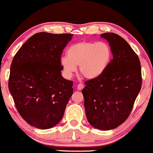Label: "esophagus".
<instances>
[{
	"label": "esophagus",
	"instance_id": "obj_1",
	"mask_svg": "<svg viewBox=\"0 0 153 153\" xmlns=\"http://www.w3.org/2000/svg\"><path fill=\"white\" fill-rule=\"evenodd\" d=\"M83 88H84L83 84H82V83H79L78 85H77V89H78V91L82 90V89Z\"/></svg>",
	"mask_w": 153,
	"mask_h": 153
}]
</instances>
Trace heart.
<instances>
[{
  "mask_svg": "<svg viewBox=\"0 0 153 153\" xmlns=\"http://www.w3.org/2000/svg\"><path fill=\"white\" fill-rule=\"evenodd\" d=\"M68 57H62L60 64L65 73L71 76L77 71L85 78L94 80L106 71L111 59V50L105 42L82 41L71 45L67 51Z\"/></svg>",
  "mask_w": 153,
  "mask_h": 153,
  "instance_id": "1",
  "label": "heart"
}]
</instances>
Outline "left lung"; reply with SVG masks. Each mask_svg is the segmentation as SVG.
<instances>
[{
    "label": "left lung",
    "mask_w": 153,
    "mask_h": 153,
    "mask_svg": "<svg viewBox=\"0 0 153 153\" xmlns=\"http://www.w3.org/2000/svg\"><path fill=\"white\" fill-rule=\"evenodd\" d=\"M101 37L109 44L113 59L101 76L85 82L82 93L91 125L110 130L121 125L130 114L142 86L141 65L122 36L108 32Z\"/></svg>",
    "instance_id": "left-lung-1"
}]
</instances>
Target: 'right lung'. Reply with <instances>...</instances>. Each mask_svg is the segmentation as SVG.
Instances as JSON below:
<instances>
[{
    "instance_id": "1",
    "label": "right lung",
    "mask_w": 153,
    "mask_h": 153,
    "mask_svg": "<svg viewBox=\"0 0 153 153\" xmlns=\"http://www.w3.org/2000/svg\"><path fill=\"white\" fill-rule=\"evenodd\" d=\"M72 34L36 33L15 54L8 88L19 114L32 127H54L73 94L71 80L61 75V54Z\"/></svg>"
}]
</instances>
